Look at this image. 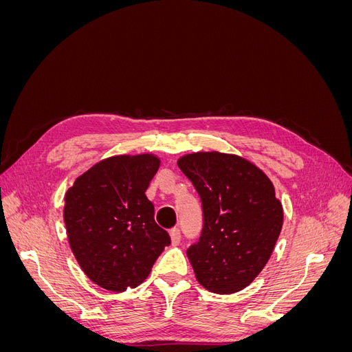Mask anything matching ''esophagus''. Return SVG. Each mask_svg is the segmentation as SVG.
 I'll return each mask as SVG.
<instances>
[{"label":"esophagus","instance_id":"1","mask_svg":"<svg viewBox=\"0 0 352 352\" xmlns=\"http://www.w3.org/2000/svg\"><path fill=\"white\" fill-rule=\"evenodd\" d=\"M170 239H172L173 245L180 243V230L177 228H173L172 230H170Z\"/></svg>","mask_w":352,"mask_h":352}]
</instances>
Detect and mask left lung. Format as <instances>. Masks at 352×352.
Here are the masks:
<instances>
[{
    "label": "left lung",
    "mask_w": 352,
    "mask_h": 352,
    "mask_svg": "<svg viewBox=\"0 0 352 352\" xmlns=\"http://www.w3.org/2000/svg\"><path fill=\"white\" fill-rule=\"evenodd\" d=\"M177 166L201 198L204 226L186 251L195 278L220 295L247 287L267 264L283 225V208L261 168L219 151L180 157Z\"/></svg>",
    "instance_id": "left-lung-1"
}]
</instances>
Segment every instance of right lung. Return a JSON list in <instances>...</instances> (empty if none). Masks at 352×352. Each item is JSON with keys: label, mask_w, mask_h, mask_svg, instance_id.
I'll use <instances>...</instances> for the list:
<instances>
[{"label": "right lung", "mask_w": 352, "mask_h": 352, "mask_svg": "<svg viewBox=\"0 0 352 352\" xmlns=\"http://www.w3.org/2000/svg\"><path fill=\"white\" fill-rule=\"evenodd\" d=\"M160 167L154 154L114 155L79 176L65 197L67 239L83 273L113 292L141 285L168 233L145 190Z\"/></svg>", "instance_id": "obj_1"}]
</instances>
